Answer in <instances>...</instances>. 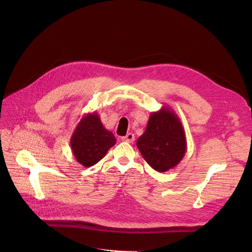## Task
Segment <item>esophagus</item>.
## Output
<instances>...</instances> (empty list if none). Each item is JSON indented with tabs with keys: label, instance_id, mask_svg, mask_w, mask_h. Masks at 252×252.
Here are the masks:
<instances>
[{
	"label": "esophagus",
	"instance_id": "obj_1",
	"mask_svg": "<svg viewBox=\"0 0 252 252\" xmlns=\"http://www.w3.org/2000/svg\"><path fill=\"white\" fill-rule=\"evenodd\" d=\"M122 140L125 142H127V143H133L135 141V135L133 133H128L126 136L123 137Z\"/></svg>",
	"mask_w": 252,
	"mask_h": 252
}]
</instances>
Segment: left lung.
Masks as SVG:
<instances>
[{"label":"left lung","mask_w":252,"mask_h":252,"mask_svg":"<svg viewBox=\"0 0 252 252\" xmlns=\"http://www.w3.org/2000/svg\"><path fill=\"white\" fill-rule=\"evenodd\" d=\"M137 147L146 162L159 173L178 165L187 151V141L176 112L167 106L152 112Z\"/></svg>","instance_id":"1"}]
</instances>
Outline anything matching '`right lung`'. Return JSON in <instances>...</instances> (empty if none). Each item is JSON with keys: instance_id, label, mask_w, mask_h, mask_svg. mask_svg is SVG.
Here are the masks:
<instances>
[{"instance_id": "add662e5", "label": "right lung", "mask_w": 252, "mask_h": 252, "mask_svg": "<svg viewBox=\"0 0 252 252\" xmlns=\"http://www.w3.org/2000/svg\"><path fill=\"white\" fill-rule=\"evenodd\" d=\"M115 143V137L104 127L96 111L82 117L70 139L75 159L85 167L99 162Z\"/></svg>"}]
</instances>
